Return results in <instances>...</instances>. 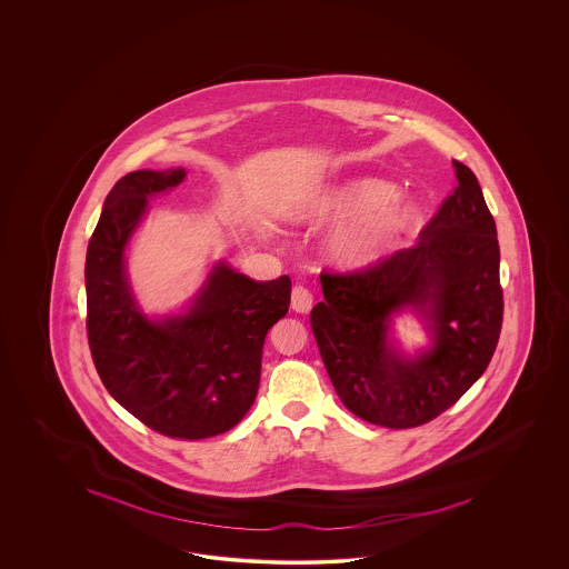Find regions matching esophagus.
Wrapping results in <instances>:
<instances>
[{
	"label": "esophagus",
	"mask_w": 569,
	"mask_h": 569,
	"mask_svg": "<svg viewBox=\"0 0 569 569\" xmlns=\"http://www.w3.org/2000/svg\"><path fill=\"white\" fill-rule=\"evenodd\" d=\"M312 307V293L305 286H296L292 290V309L296 312H309Z\"/></svg>",
	"instance_id": "obj_1"
}]
</instances>
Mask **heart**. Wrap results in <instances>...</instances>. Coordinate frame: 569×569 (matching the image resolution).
I'll use <instances>...</instances> for the list:
<instances>
[{
	"label": "heart",
	"mask_w": 569,
	"mask_h": 569,
	"mask_svg": "<svg viewBox=\"0 0 569 569\" xmlns=\"http://www.w3.org/2000/svg\"><path fill=\"white\" fill-rule=\"evenodd\" d=\"M397 190L378 179H361L333 191L312 214L317 223H340L357 219L345 227L333 240V254L348 267H359L379 259L400 233L415 221V208L390 204Z\"/></svg>",
	"instance_id": "obj_1"
}]
</instances>
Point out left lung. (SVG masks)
I'll list each match as a JSON object with an SVG mask.
<instances>
[{
  "label": "left lung",
  "instance_id": "1",
  "mask_svg": "<svg viewBox=\"0 0 569 569\" xmlns=\"http://www.w3.org/2000/svg\"><path fill=\"white\" fill-rule=\"evenodd\" d=\"M457 188L419 243L352 271H323L310 328L346 409L409 430L445 413L482 376L502 326L497 224L473 171L452 160ZM429 315L435 348L415 362L387 346L395 309Z\"/></svg>",
  "mask_w": 569,
  "mask_h": 569
}]
</instances>
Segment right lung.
<instances>
[{
	"label": "right lung",
	"mask_w": 569,
	"mask_h": 569,
	"mask_svg": "<svg viewBox=\"0 0 569 569\" xmlns=\"http://www.w3.org/2000/svg\"><path fill=\"white\" fill-rule=\"evenodd\" d=\"M183 169L133 171L106 196L87 246V340L106 390L148 428L202 440L238 426L252 407L267 331L286 317L292 281H252L219 264L196 305L162 323L139 312L122 252L148 196L183 181Z\"/></svg>",
	"instance_id": "right-lung-1"
}]
</instances>
